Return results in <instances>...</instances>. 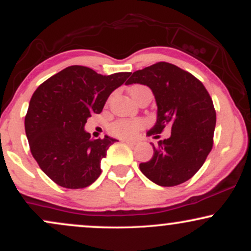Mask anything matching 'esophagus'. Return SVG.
<instances>
[{
    "instance_id": "34e87169",
    "label": "esophagus",
    "mask_w": 251,
    "mask_h": 251,
    "mask_svg": "<svg viewBox=\"0 0 251 251\" xmlns=\"http://www.w3.org/2000/svg\"><path fill=\"white\" fill-rule=\"evenodd\" d=\"M124 142H125L126 144H128V145H135V144H137L135 140H124Z\"/></svg>"
}]
</instances>
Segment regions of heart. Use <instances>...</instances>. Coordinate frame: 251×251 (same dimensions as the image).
Returning <instances> with one entry per match:
<instances>
[{"mask_svg":"<svg viewBox=\"0 0 251 251\" xmlns=\"http://www.w3.org/2000/svg\"><path fill=\"white\" fill-rule=\"evenodd\" d=\"M140 88H144V86H132V87L129 88V94ZM143 120L140 119L117 120V122L111 124V126H109V132H111L112 134L117 135V137L123 138V139H131V138H133L135 133H137L138 129L143 127Z\"/></svg>","mask_w":251,"mask_h":251,"instance_id":"heart-1","label":"heart"}]
</instances>
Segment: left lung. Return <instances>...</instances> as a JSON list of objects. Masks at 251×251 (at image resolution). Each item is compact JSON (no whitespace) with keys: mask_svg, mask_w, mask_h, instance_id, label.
Listing matches in <instances>:
<instances>
[{"mask_svg":"<svg viewBox=\"0 0 251 251\" xmlns=\"http://www.w3.org/2000/svg\"><path fill=\"white\" fill-rule=\"evenodd\" d=\"M145 85L157 103V120L149 135L168 139L153 145V155L139 168L160 186L179 185L201 168L212 149L216 112L208 91L192 74L168 62H158L132 74L126 85Z\"/></svg>","mask_w":251,"mask_h":251,"instance_id":"8db88e82","label":"left lung"}]
</instances>
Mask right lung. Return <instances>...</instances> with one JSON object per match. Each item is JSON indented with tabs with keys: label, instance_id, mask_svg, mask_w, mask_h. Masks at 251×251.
Wrapping results in <instances>:
<instances>
[{
	"label": "right lung",
	"instance_id": "add662e5",
	"mask_svg": "<svg viewBox=\"0 0 251 251\" xmlns=\"http://www.w3.org/2000/svg\"><path fill=\"white\" fill-rule=\"evenodd\" d=\"M129 75H101L85 66H70L34 92L25 118V135L34 159L57 185L82 189L101 174V159L118 140L108 135L93 139L85 125Z\"/></svg>",
	"mask_w": 251,
	"mask_h": 251
}]
</instances>
